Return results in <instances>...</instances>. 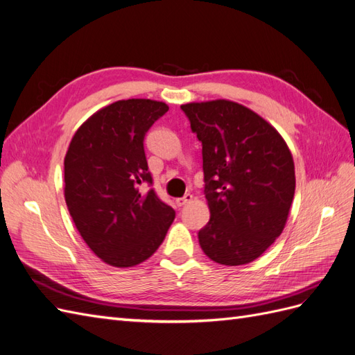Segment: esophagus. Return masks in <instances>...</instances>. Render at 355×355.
<instances>
[{
	"label": "esophagus",
	"instance_id": "esophagus-1",
	"mask_svg": "<svg viewBox=\"0 0 355 355\" xmlns=\"http://www.w3.org/2000/svg\"><path fill=\"white\" fill-rule=\"evenodd\" d=\"M191 201H192V196L191 194H185L182 198L176 200V204H178L179 207H182V206H187V204L191 202Z\"/></svg>",
	"mask_w": 355,
	"mask_h": 355
}]
</instances>
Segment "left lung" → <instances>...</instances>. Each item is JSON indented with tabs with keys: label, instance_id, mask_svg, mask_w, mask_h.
I'll list each match as a JSON object with an SVG mask.
<instances>
[{
	"label": "left lung",
	"instance_id": "1",
	"mask_svg": "<svg viewBox=\"0 0 355 355\" xmlns=\"http://www.w3.org/2000/svg\"><path fill=\"white\" fill-rule=\"evenodd\" d=\"M202 145L210 220L202 252L220 265L257 259L280 237L295 197V163L282 135L247 106L227 99L180 105Z\"/></svg>",
	"mask_w": 355,
	"mask_h": 355
}]
</instances>
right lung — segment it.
Masks as SVG:
<instances>
[{"instance_id":"1","label":"right lung","mask_w":355,"mask_h":355,"mask_svg":"<svg viewBox=\"0 0 355 355\" xmlns=\"http://www.w3.org/2000/svg\"><path fill=\"white\" fill-rule=\"evenodd\" d=\"M168 111L151 99L116 101L89 116L65 155V201L90 250L105 263L128 268L151 257L175 210L151 185L144 149L146 132Z\"/></svg>"}]
</instances>
